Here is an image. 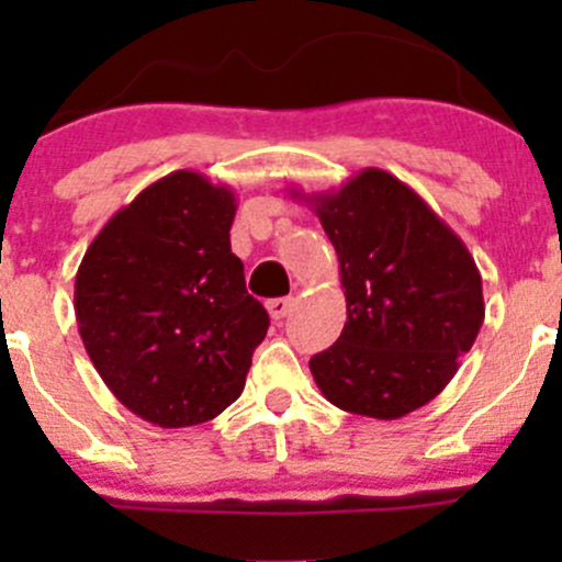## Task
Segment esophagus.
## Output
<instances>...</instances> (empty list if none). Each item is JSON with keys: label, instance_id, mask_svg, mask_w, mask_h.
Returning <instances> with one entry per match:
<instances>
[{"label": "esophagus", "instance_id": "obj_1", "mask_svg": "<svg viewBox=\"0 0 562 562\" xmlns=\"http://www.w3.org/2000/svg\"><path fill=\"white\" fill-rule=\"evenodd\" d=\"M293 304H296V302H293L291 296H282V299H271V302L266 304V310H269V315L274 317L277 323H280L282 317H288L293 313Z\"/></svg>", "mask_w": 562, "mask_h": 562}]
</instances>
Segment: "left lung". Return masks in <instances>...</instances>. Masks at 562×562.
<instances>
[{
    "label": "left lung",
    "instance_id": "1",
    "mask_svg": "<svg viewBox=\"0 0 562 562\" xmlns=\"http://www.w3.org/2000/svg\"><path fill=\"white\" fill-rule=\"evenodd\" d=\"M313 203L337 249L348 321L310 370L331 405L394 422L449 386L484 323L473 255L405 181L364 168Z\"/></svg>",
    "mask_w": 562,
    "mask_h": 562
}]
</instances>
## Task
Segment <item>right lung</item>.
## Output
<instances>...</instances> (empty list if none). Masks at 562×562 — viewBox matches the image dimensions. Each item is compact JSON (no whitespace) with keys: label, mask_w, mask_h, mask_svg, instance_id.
<instances>
[{"label":"right lung","mask_w":562,"mask_h":562,"mask_svg":"<svg viewBox=\"0 0 562 562\" xmlns=\"http://www.w3.org/2000/svg\"><path fill=\"white\" fill-rule=\"evenodd\" d=\"M236 195L173 171L103 225L76 274V321L119 402L162 429L212 422L245 391L269 315L231 252Z\"/></svg>","instance_id":"right-lung-1"}]
</instances>
